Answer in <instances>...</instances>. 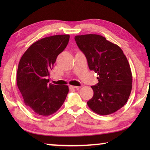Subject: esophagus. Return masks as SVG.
<instances>
[{
  "instance_id": "1",
  "label": "esophagus",
  "mask_w": 150,
  "mask_h": 150,
  "mask_svg": "<svg viewBox=\"0 0 150 150\" xmlns=\"http://www.w3.org/2000/svg\"><path fill=\"white\" fill-rule=\"evenodd\" d=\"M69 87L70 89H80V87H77V86H73V85H70Z\"/></svg>"
}]
</instances>
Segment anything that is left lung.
<instances>
[{
	"label": "left lung",
	"instance_id": "left-lung-1",
	"mask_svg": "<svg viewBox=\"0 0 150 150\" xmlns=\"http://www.w3.org/2000/svg\"><path fill=\"white\" fill-rule=\"evenodd\" d=\"M74 39L89 69L98 76V83L91 86L93 96L88 106L100 115L113 113L125 105L132 90V76L126 55L120 46L100 35H82Z\"/></svg>",
	"mask_w": 150,
	"mask_h": 150
}]
</instances>
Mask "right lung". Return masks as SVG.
<instances>
[{"instance_id":"1","label":"right lung","mask_w":150,"mask_h":150,"mask_svg":"<svg viewBox=\"0 0 150 150\" xmlns=\"http://www.w3.org/2000/svg\"><path fill=\"white\" fill-rule=\"evenodd\" d=\"M69 40V35L41 39L30 46L20 60L16 76L18 87L25 105L40 115L49 116L57 112L68 93V86L48 84L46 79Z\"/></svg>"}]
</instances>
